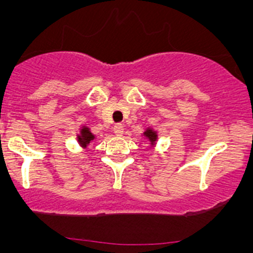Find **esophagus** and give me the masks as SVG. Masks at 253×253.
I'll use <instances>...</instances> for the list:
<instances>
[{
	"label": "esophagus",
	"mask_w": 253,
	"mask_h": 253,
	"mask_svg": "<svg viewBox=\"0 0 253 253\" xmlns=\"http://www.w3.org/2000/svg\"><path fill=\"white\" fill-rule=\"evenodd\" d=\"M114 133L116 134V136H122L124 134V125L122 124H116L114 126Z\"/></svg>",
	"instance_id": "34e87169"
}]
</instances>
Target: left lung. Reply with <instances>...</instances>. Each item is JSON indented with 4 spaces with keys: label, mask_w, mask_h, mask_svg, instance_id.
I'll list each match as a JSON object with an SVG mask.
<instances>
[{
    "label": "left lung",
    "mask_w": 253,
    "mask_h": 253,
    "mask_svg": "<svg viewBox=\"0 0 253 253\" xmlns=\"http://www.w3.org/2000/svg\"><path fill=\"white\" fill-rule=\"evenodd\" d=\"M142 136L144 137L145 139L149 141L150 148L155 147V144H157V141H158V133L157 131H154V128H152V127H147V128L144 129V132L142 133Z\"/></svg>",
    "instance_id": "1"
}]
</instances>
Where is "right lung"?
<instances>
[{
    "label": "right lung",
    "mask_w": 253,
    "mask_h": 253,
    "mask_svg": "<svg viewBox=\"0 0 253 253\" xmlns=\"http://www.w3.org/2000/svg\"><path fill=\"white\" fill-rule=\"evenodd\" d=\"M95 139V136L91 133L90 128L88 126H82L79 128V133H77V142L78 144L81 145V148L83 149H86L89 144H90L91 141Z\"/></svg>",
    "instance_id": "1"
}]
</instances>
